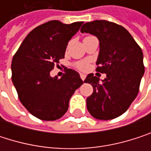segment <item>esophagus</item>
<instances>
[{
    "label": "esophagus",
    "mask_w": 151,
    "mask_h": 151,
    "mask_svg": "<svg viewBox=\"0 0 151 151\" xmlns=\"http://www.w3.org/2000/svg\"><path fill=\"white\" fill-rule=\"evenodd\" d=\"M80 78H81V79H82V80H85V78H86V74H84V73H80Z\"/></svg>",
    "instance_id": "esophagus-1"
}]
</instances>
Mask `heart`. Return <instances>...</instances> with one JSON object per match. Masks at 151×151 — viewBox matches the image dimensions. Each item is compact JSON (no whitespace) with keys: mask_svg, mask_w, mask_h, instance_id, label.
Here are the masks:
<instances>
[{"mask_svg":"<svg viewBox=\"0 0 151 151\" xmlns=\"http://www.w3.org/2000/svg\"><path fill=\"white\" fill-rule=\"evenodd\" d=\"M76 67L80 69V70H85L87 67V64L86 62H78L75 65Z\"/></svg>","mask_w":151,"mask_h":151,"instance_id":"heart-1","label":"heart"}]
</instances>
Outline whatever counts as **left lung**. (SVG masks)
I'll use <instances>...</instances> for the list:
<instances>
[{
    "instance_id": "obj_1",
    "label": "left lung",
    "mask_w": 151,
    "mask_h": 151,
    "mask_svg": "<svg viewBox=\"0 0 151 151\" xmlns=\"http://www.w3.org/2000/svg\"><path fill=\"white\" fill-rule=\"evenodd\" d=\"M80 31L95 36L100 42L96 71L105 79L90 73L84 82L93 87L86 99L91 115L99 120L114 119L125 113L139 92L144 74L143 54L129 32L121 25L104 20L86 22Z\"/></svg>"
}]
</instances>
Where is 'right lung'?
Returning a JSON list of instances; mask_svg holds the SVG:
<instances>
[{"label":"right lung","mask_w":151,"mask_h":151,"mask_svg":"<svg viewBox=\"0 0 151 151\" xmlns=\"http://www.w3.org/2000/svg\"><path fill=\"white\" fill-rule=\"evenodd\" d=\"M82 24L47 22L28 34L12 59V81L19 100L40 120L61 118L76 89L83 84L78 73L72 69H67L60 78L50 75L54 64L65 58L68 42Z\"/></svg>","instance_id":"add662e5"}]
</instances>
